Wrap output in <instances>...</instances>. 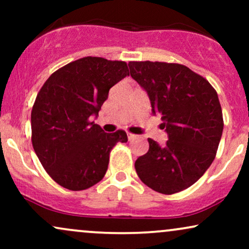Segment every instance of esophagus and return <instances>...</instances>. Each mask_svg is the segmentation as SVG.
<instances>
[{
  "instance_id": "obj_1",
  "label": "esophagus",
  "mask_w": 249,
  "mask_h": 249,
  "mask_svg": "<svg viewBox=\"0 0 249 249\" xmlns=\"http://www.w3.org/2000/svg\"><path fill=\"white\" fill-rule=\"evenodd\" d=\"M136 134H132V133H127V138H128V141H132V139H134L136 138Z\"/></svg>"
}]
</instances>
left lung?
Instances as JSON below:
<instances>
[{"instance_id": "8db88e82", "label": "left lung", "mask_w": 249, "mask_h": 249, "mask_svg": "<svg viewBox=\"0 0 249 249\" xmlns=\"http://www.w3.org/2000/svg\"><path fill=\"white\" fill-rule=\"evenodd\" d=\"M131 77L161 117L166 144L148 138V151L134 162L136 172L156 192L173 194L201 178L215 158L224 130L218 93L208 81L181 64L130 62Z\"/></svg>"}]
</instances>
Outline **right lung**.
Returning a JSON list of instances; mask_svg holds the SVG:
<instances>
[{
  "mask_svg": "<svg viewBox=\"0 0 249 249\" xmlns=\"http://www.w3.org/2000/svg\"><path fill=\"white\" fill-rule=\"evenodd\" d=\"M130 75L127 64L84 57L58 69L43 84L31 111V141L48 174L71 191L93 186L105 176L112 147L125 131L107 133L92 122L108 90Z\"/></svg>",
  "mask_w": 249,
  "mask_h": 249,
  "instance_id": "1",
  "label": "right lung"
}]
</instances>
